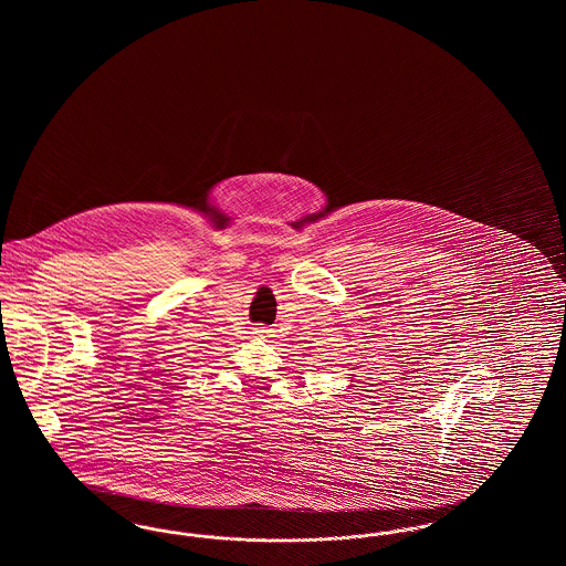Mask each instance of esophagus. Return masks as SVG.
<instances>
[{
  "label": "esophagus",
  "mask_w": 566,
  "mask_h": 566,
  "mask_svg": "<svg viewBox=\"0 0 566 566\" xmlns=\"http://www.w3.org/2000/svg\"><path fill=\"white\" fill-rule=\"evenodd\" d=\"M259 333H265V331H259Z\"/></svg>",
  "instance_id": "34e87169"
}]
</instances>
